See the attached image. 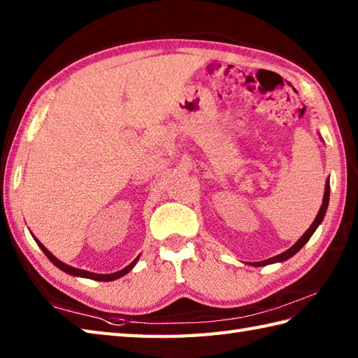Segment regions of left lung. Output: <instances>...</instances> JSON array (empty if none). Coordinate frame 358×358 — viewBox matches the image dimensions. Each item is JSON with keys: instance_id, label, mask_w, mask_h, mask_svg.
<instances>
[{"instance_id": "left-lung-1", "label": "left lung", "mask_w": 358, "mask_h": 358, "mask_svg": "<svg viewBox=\"0 0 358 358\" xmlns=\"http://www.w3.org/2000/svg\"><path fill=\"white\" fill-rule=\"evenodd\" d=\"M329 187H331V186H329V180H328V181H326V186H324V195H323L322 208H320V210H318V214H317V217H315V220H314V223L309 226V229L301 235V237L299 238V241H296L292 248H289L287 250H285L283 254H278V255H275V257L268 258V260L255 262V263H250V264H252V266H266V264H272V263H281V262L287 260V258H291L292 255H295L296 252H299V250L309 241V238L313 237V234L315 232L317 227L320 226V223L323 222L324 214H326V209H328V204H329V192H331Z\"/></svg>"}]
</instances>
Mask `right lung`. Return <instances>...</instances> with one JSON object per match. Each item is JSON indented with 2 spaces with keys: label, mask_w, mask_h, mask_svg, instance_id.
<instances>
[{
  "label": "right lung",
  "mask_w": 358,
  "mask_h": 358,
  "mask_svg": "<svg viewBox=\"0 0 358 358\" xmlns=\"http://www.w3.org/2000/svg\"><path fill=\"white\" fill-rule=\"evenodd\" d=\"M35 238V237H34ZM35 241H36V245L41 248V250L45 254V257L49 258V260L57 266V268H59L62 271H64L66 273H71V275H73V277H83V278H90V280H96V281H112V280H117V278H120V277H123V275H126L127 272H131L132 271V268L136 264V262H138V258L140 257H136L135 260L129 264V266H126L124 269H121V271H118V272H113V273H95V272H89V271H85V269H77V268H72V266H69V264H66V263H63V262H59L57 257H53L48 249H45L40 241H38L36 238H35Z\"/></svg>",
  "instance_id": "right-lung-1"
}]
</instances>
